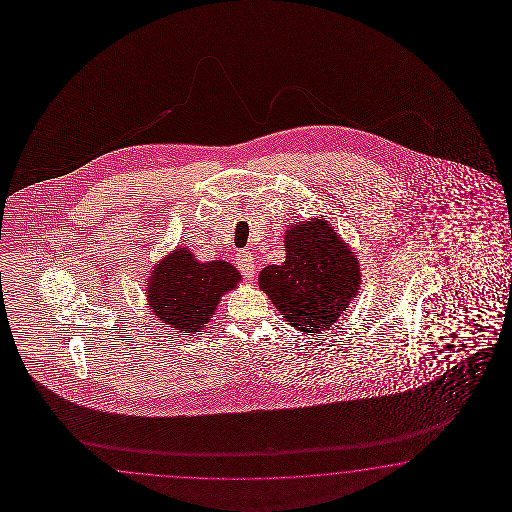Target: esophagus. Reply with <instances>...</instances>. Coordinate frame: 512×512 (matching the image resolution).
Here are the masks:
<instances>
[{
  "label": "esophagus",
  "mask_w": 512,
  "mask_h": 512,
  "mask_svg": "<svg viewBox=\"0 0 512 512\" xmlns=\"http://www.w3.org/2000/svg\"><path fill=\"white\" fill-rule=\"evenodd\" d=\"M234 263L238 266V270L242 272V276L246 279H251L255 276V263H253V255L246 251V249H242V251H238L236 253V259H234Z\"/></svg>",
  "instance_id": "esophagus-1"
}]
</instances>
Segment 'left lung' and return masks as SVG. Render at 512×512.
<instances>
[{
    "instance_id": "left-lung-1",
    "label": "left lung",
    "mask_w": 512,
    "mask_h": 512,
    "mask_svg": "<svg viewBox=\"0 0 512 512\" xmlns=\"http://www.w3.org/2000/svg\"><path fill=\"white\" fill-rule=\"evenodd\" d=\"M285 251V263L261 270L259 287L289 325L319 334L357 298L360 264L340 234L317 217L285 231Z\"/></svg>"
}]
</instances>
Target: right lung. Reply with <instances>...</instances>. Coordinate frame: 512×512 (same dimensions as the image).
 <instances>
[{
  "label": "right lung",
  "instance_id": "add662e5",
  "mask_svg": "<svg viewBox=\"0 0 512 512\" xmlns=\"http://www.w3.org/2000/svg\"><path fill=\"white\" fill-rule=\"evenodd\" d=\"M238 281L240 272L233 264L199 263L189 249H174L150 274L148 306L159 321L189 336L212 321L219 298L233 291Z\"/></svg>",
  "mask_w": 512,
  "mask_h": 512
}]
</instances>
